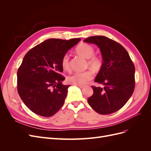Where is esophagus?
<instances>
[{"instance_id":"obj_1","label":"esophagus","mask_w":151,"mask_h":151,"mask_svg":"<svg viewBox=\"0 0 151 151\" xmlns=\"http://www.w3.org/2000/svg\"><path fill=\"white\" fill-rule=\"evenodd\" d=\"M77 87H78V88H84V86H83V85H76Z\"/></svg>"}]
</instances>
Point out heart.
<instances>
[{"label":"heart","instance_id":"1","mask_svg":"<svg viewBox=\"0 0 151 151\" xmlns=\"http://www.w3.org/2000/svg\"><path fill=\"white\" fill-rule=\"evenodd\" d=\"M76 52L84 58L88 59V65L91 68L98 70L102 66L101 58L94 56L95 50L91 45L87 43H81L77 47ZM61 65L63 69L68 70L70 67V58L67 53L63 55ZM93 72L90 70L84 72H74L67 77V81L68 83L74 85H84L88 83L89 81L93 78Z\"/></svg>","mask_w":151,"mask_h":151}]
</instances>
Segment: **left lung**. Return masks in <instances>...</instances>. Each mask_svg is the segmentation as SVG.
<instances>
[{"label": "left lung", "mask_w": 151, "mask_h": 151, "mask_svg": "<svg viewBox=\"0 0 151 151\" xmlns=\"http://www.w3.org/2000/svg\"><path fill=\"white\" fill-rule=\"evenodd\" d=\"M84 42L96 45L103 61L94 80L103 87L92 86L93 94L88 101L101 115L115 113L124 106L134 93L135 66L125 48L115 41L104 36H94Z\"/></svg>", "instance_id": "obj_1"}]
</instances>
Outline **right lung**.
I'll return each instance as SVG.
<instances>
[{
  "label": "right lung",
  "instance_id": "right-lung-1",
  "mask_svg": "<svg viewBox=\"0 0 151 151\" xmlns=\"http://www.w3.org/2000/svg\"><path fill=\"white\" fill-rule=\"evenodd\" d=\"M80 40L48 39L25 55L17 70V91L31 111L50 117L63 106L70 86L62 83V58Z\"/></svg>",
  "mask_w": 151,
  "mask_h": 151
}]
</instances>
